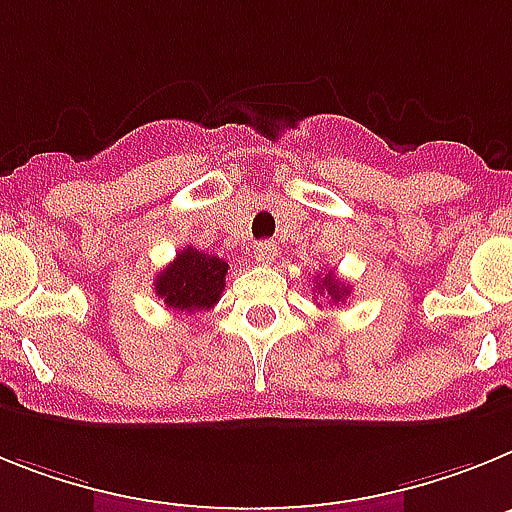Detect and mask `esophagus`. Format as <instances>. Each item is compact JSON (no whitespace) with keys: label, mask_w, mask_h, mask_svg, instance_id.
Segmentation results:
<instances>
[{"label":"esophagus","mask_w":512,"mask_h":512,"mask_svg":"<svg viewBox=\"0 0 512 512\" xmlns=\"http://www.w3.org/2000/svg\"><path fill=\"white\" fill-rule=\"evenodd\" d=\"M255 260L260 262V265H270V262L275 260V247L270 242H260L255 244Z\"/></svg>","instance_id":"esophagus-1"}]
</instances>
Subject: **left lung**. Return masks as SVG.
Here are the masks:
<instances>
[{
	"label": "left lung",
	"mask_w": 512,
	"mask_h": 512,
	"mask_svg": "<svg viewBox=\"0 0 512 512\" xmlns=\"http://www.w3.org/2000/svg\"><path fill=\"white\" fill-rule=\"evenodd\" d=\"M317 288H319V293L330 296V301H335V304H337V301L345 299V296L350 293L348 286H345V281H340L335 273H327L324 278H319Z\"/></svg>",
	"instance_id": "1"
}]
</instances>
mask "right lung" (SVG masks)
Returning a JSON list of instances; mask_svg holds the SVG:
<instances>
[{"mask_svg":"<svg viewBox=\"0 0 512 512\" xmlns=\"http://www.w3.org/2000/svg\"><path fill=\"white\" fill-rule=\"evenodd\" d=\"M229 262L195 247H182L175 260L157 275L154 291L172 311H203L219 304Z\"/></svg>","mask_w":512,"mask_h":512,"instance_id":"1","label":"right lung"}]
</instances>
